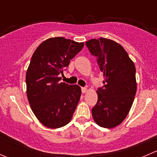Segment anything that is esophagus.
<instances>
[{
  "mask_svg": "<svg viewBox=\"0 0 157 157\" xmlns=\"http://www.w3.org/2000/svg\"><path fill=\"white\" fill-rule=\"evenodd\" d=\"M81 91L83 93H85L86 91H87V88L86 87H81Z\"/></svg>",
  "mask_w": 157,
  "mask_h": 157,
  "instance_id": "34e87169",
  "label": "esophagus"
}]
</instances>
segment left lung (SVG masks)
<instances>
[{"instance_id":"obj_1","label":"left lung","mask_w":157,"mask_h":157,"mask_svg":"<svg viewBox=\"0 0 157 157\" xmlns=\"http://www.w3.org/2000/svg\"><path fill=\"white\" fill-rule=\"evenodd\" d=\"M86 45L104 76V85L98 88V101L92 109L93 119L100 127L115 128L124 121L134 102L135 66L124 48L110 39H90Z\"/></svg>"}]
</instances>
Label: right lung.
<instances>
[{
    "label": "right lung",
    "instance_id": "obj_1",
    "mask_svg": "<svg viewBox=\"0 0 157 157\" xmlns=\"http://www.w3.org/2000/svg\"><path fill=\"white\" fill-rule=\"evenodd\" d=\"M83 45L64 37L51 38L40 44L32 56L26 75V94L33 113L46 127H63L72 118L81 89L61 83L59 74Z\"/></svg>",
    "mask_w": 157,
    "mask_h": 157
}]
</instances>
